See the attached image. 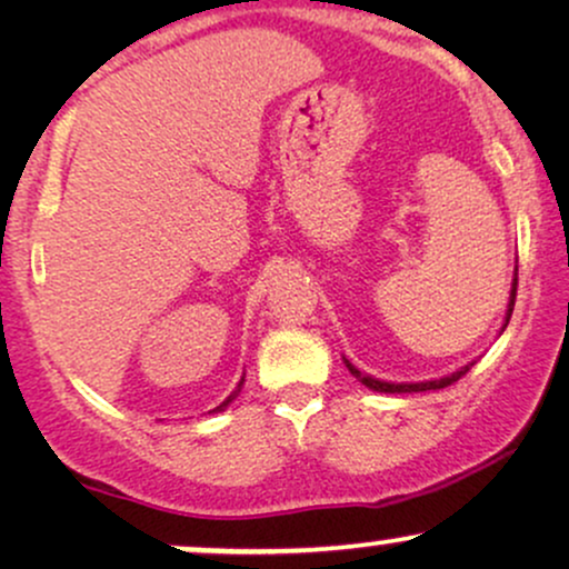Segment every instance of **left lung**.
Instances as JSON below:
<instances>
[{
  "label": "left lung",
  "instance_id": "8db88e82",
  "mask_svg": "<svg viewBox=\"0 0 569 569\" xmlns=\"http://www.w3.org/2000/svg\"><path fill=\"white\" fill-rule=\"evenodd\" d=\"M516 286H519V270H516V276H513V283H511V302H508V312H506V323H502V329H506L508 326V321H511V312H513V302H516ZM348 363V369H350V375L352 377H358V380H361L363 385H367V388H371V390H377V393H420V390H441V388H447V385H452V382H457L460 380V377H466L468 371H471V367L473 363H468V367H462L460 371H452V375L449 377H441V380H430V382H382V380H375V377H367V375H361V371H358L356 367H352L350 361H345Z\"/></svg>",
  "mask_w": 569,
  "mask_h": 569
}]
</instances>
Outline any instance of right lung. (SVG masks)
<instances>
[{
  "label": "right lung",
  "instance_id": "1",
  "mask_svg": "<svg viewBox=\"0 0 569 569\" xmlns=\"http://www.w3.org/2000/svg\"><path fill=\"white\" fill-rule=\"evenodd\" d=\"M240 385H243V380H240ZM240 385H238V390H234V393H232V396H227V401H224V403H219V407H217V409H213V411H221V409H224V407H227V403H230V401H232V398L240 393Z\"/></svg>",
  "mask_w": 569,
  "mask_h": 569
}]
</instances>
